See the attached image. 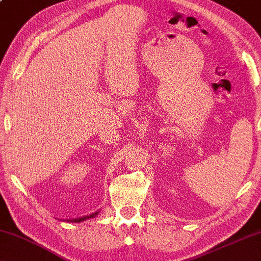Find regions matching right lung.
<instances>
[{
	"label": "right lung",
	"mask_w": 261,
	"mask_h": 261,
	"mask_svg": "<svg viewBox=\"0 0 261 261\" xmlns=\"http://www.w3.org/2000/svg\"><path fill=\"white\" fill-rule=\"evenodd\" d=\"M99 215V211H95L93 214L91 215H86V216H83V217H79V218H70V219H65V222L67 223H80V222H84V220H87V219H91V218H94L95 216Z\"/></svg>",
	"instance_id": "right-lung-1"
}]
</instances>
